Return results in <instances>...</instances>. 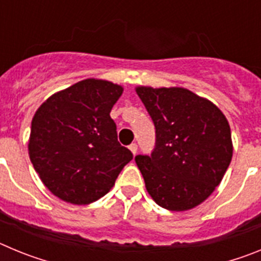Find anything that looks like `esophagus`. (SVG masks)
Returning <instances> with one entry per match:
<instances>
[{
    "label": "esophagus",
    "mask_w": 261,
    "mask_h": 261,
    "mask_svg": "<svg viewBox=\"0 0 261 261\" xmlns=\"http://www.w3.org/2000/svg\"><path fill=\"white\" fill-rule=\"evenodd\" d=\"M129 150L132 151L133 155H136V154H137V145H136V144L129 145Z\"/></svg>",
    "instance_id": "1"
}]
</instances>
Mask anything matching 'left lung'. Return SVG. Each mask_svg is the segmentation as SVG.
I'll list each match as a JSON object with an SVG mask.
<instances>
[{
    "label": "left lung",
    "mask_w": 261,
    "mask_h": 261,
    "mask_svg": "<svg viewBox=\"0 0 261 261\" xmlns=\"http://www.w3.org/2000/svg\"><path fill=\"white\" fill-rule=\"evenodd\" d=\"M155 126L150 155H136L151 199L172 212L190 211L213 193L231 162V130L216 105L183 87L138 86Z\"/></svg>",
    "instance_id": "left-lung-1"
}]
</instances>
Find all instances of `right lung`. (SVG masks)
<instances>
[{
	"instance_id": "1",
	"label": "right lung",
	"mask_w": 261,
	"mask_h": 261,
	"mask_svg": "<svg viewBox=\"0 0 261 261\" xmlns=\"http://www.w3.org/2000/svg\"><path fill=\"white\" fill-rule=\"evenodd\" d=\"M121 94L120 85L89 78L53 94L34 115L30 159L59 199L75 205L96 201L133 159L117 141L110 116Z\"/></svg>"
}]
</instances>
